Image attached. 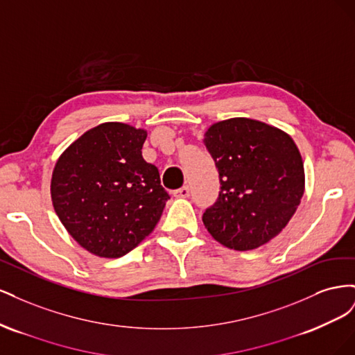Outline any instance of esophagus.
Wrapping results in <instances>:
<instances>
[{"label": "esophagus", "instance_id": "obj_1", "mask_svg": "<svg viewBox=\"0 0 355 355\" xmlns=\"http://www.w3.org/2000/svg\"><path fill=\"white\" fill-rule=\"evenodd\" d=\"M175 197H178V198H187V197H189V188L185 185V187H182V188H179V189H176L175 192Z\"/></svg>", "mask_w": 355, "mask_h": 355}]
</instances>
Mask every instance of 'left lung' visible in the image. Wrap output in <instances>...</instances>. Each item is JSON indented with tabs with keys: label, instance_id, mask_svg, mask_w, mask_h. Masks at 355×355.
Here are the masks:
<instances>
[{
	"label": "left lung",
	"instance_id": "left-lung-1",
	"mask_svg": "<svg viewBox=\"0 0 355 355\" xmlns=\"http://www.w3.org/2000/svg\"><path fill=\"white\" fill-rule=\"evenodd\" d=\"M219 171L218 201L202 223L222 245L253 250L280 234L305 191L304 161L293 139L252 118H230L204 133Z\"/></svg>",
	"mask_w": 355,
	"mask_h": 355
}]
</instances>
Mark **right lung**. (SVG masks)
Masks as SVG:
<instances>
[{
    "label": "right lung",
    "instance_id": "1",
    "mask_svg": "<svg viewBox=\"0 0 355 355\" xmlns=\"http://www.w3.org/2000/svg\"><path fill=\"white\" fill-rule=\"evenodd\" d=\"M148 133L124 123L96 125L56 161L51 201L71 237L99 257H121L155 228L170 198L142 157Z\"/></svg>",
    "mask_w": 355,
    "mask_h": 355
}]
</instances>
